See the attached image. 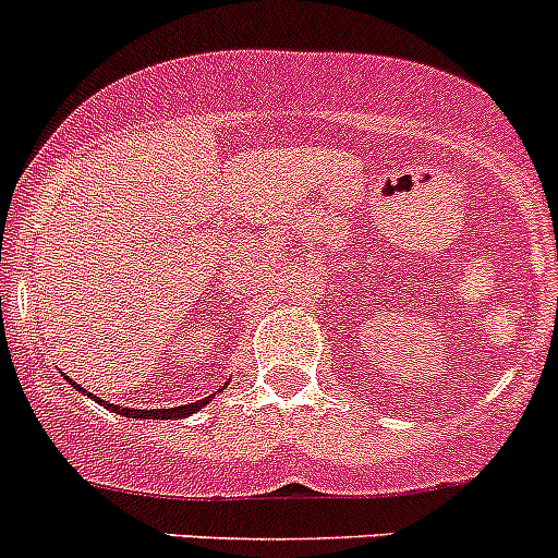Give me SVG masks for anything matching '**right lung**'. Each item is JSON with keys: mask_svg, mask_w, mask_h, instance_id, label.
I'll return each mask as SVG.
<instances>
[{"mask_svg": "<svg viewBox=\"0 0 558 558\" xmlns=\"http://www.w3.org/2000/svg\"><path fill=\"white\" fill-rule=\"evenodd\" d=\"M71 387L80 390L76 381H71ZM207 401L209 398H204V401H196V403H185V407H171V409H126V407H110V403H105V407H110L112 412H119V415L124 417H160V421H173V417L193 415V412H198Z\"/></svg>", "mask_w": 558, "mask_h": 558, "instance_id": "add662e5", "label": "right lung"}]
</instances>
